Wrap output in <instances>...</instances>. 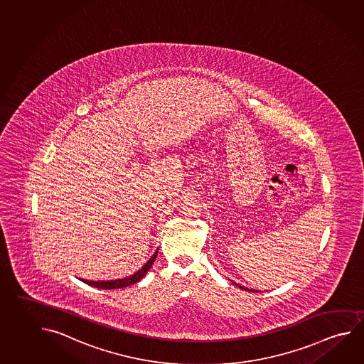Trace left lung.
<instances>
[{
  "instance_id": "1",
  "label": "left lung",
  "mask_w": 364,
  "mask_h": 364,
  "mask_svg": "<svg viewBox=\"0 0 364 364\" xmlns=\"http://www.w3.org/2000/svg\"><path fill=\"white\" fill-rule=\"evenodd\" d=\"M238 288H240V289L247 290V291H252V293H256V291H259V290H255V289H248V288H246V287H242V285H240V284L235 283Z\"/></svg>"
}]
</instances>
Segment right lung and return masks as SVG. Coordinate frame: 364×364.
<instances>
[{
  "mask_svg": "<svg viewBox=\"0 0 364 364\" xmlns=\"http://www.w3.org/2000/svg\"><path fill=\"white\" fill-rule=\"evenodd\" d=\"M158 252H159V250L155 251L154 255L150 257L148 262L142 266L139 272L132 274V275H129V277H124V279L107 280V282H92V280H87V279H80V280H82V282L87 284V285H92V287L99 288V289H119V288H126V287H129V285H132V284L140 282L142 277L146 275V272L150 270V267L154 264L155 259H156V256H158Z\"/></svg>",
  "mask_w": 364,
  "mask_h": 364,
  "instance_id": "right-lung-1",
  "label": "right lung"
}]
</instances>
